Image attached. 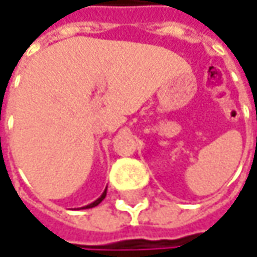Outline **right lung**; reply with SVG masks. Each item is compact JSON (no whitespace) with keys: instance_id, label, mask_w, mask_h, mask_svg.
I'll return each mask as SVG.
<instances>
[{"instance_id":"right-lung-1","label":"right lung","mask_w":257,"mask_h":257,"mask_svg":"<svg viewBox=\"0 0 257 257\" xmlns=\"http://www.w3.org/2000/svg\"><path fill=\"white\" fill-rule=\"evenodd\" d=\"M106 192H107V188L104 189V192H103V193L100 195V198H97V199H96L94 202H91V204H88V205H85V206H83L81 209H88V208H94V206H97V205L100 204V202H101V201H103L104 198H106Z\"/></svg>"}]
</instances>
